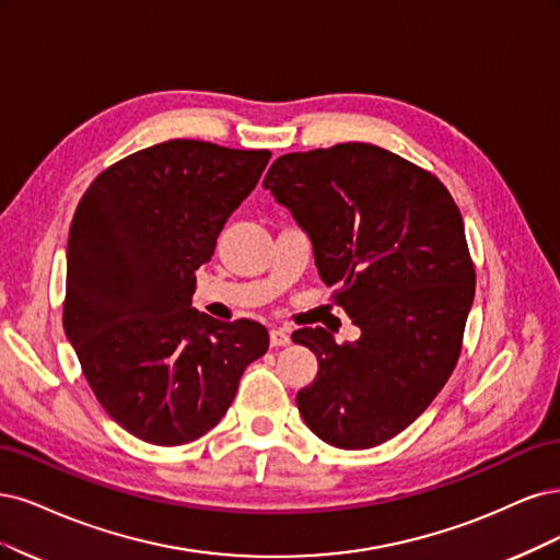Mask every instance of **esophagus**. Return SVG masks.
<instances>
[{
  "label": "esophagus",
  "instance_id": "1",
  "mask_svg": "<svg viewBox=\"0 0 560 560\" xmlns=\"http://www.w3.org/2000/svg\"><path fill=\"white\" fill-rule=\"evenodd\" d=\"M269 345H272V347L291 345V335H288V330H283V328H272V330H269Z\"/></svg>",
  "mask_w": 560,
  "mask_h": 560
}]
</instances>
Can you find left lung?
Here are the masks:
<instances>
[{
	"mask_svg": "<svg viewBox=\"0 0 560 560\" xmlns=\"http://www.w3.org/2000/svg\"><path fill=\"white\" fill-rule=\"evenodd\" d=\"M262 186L310 234L320 281L360 328L345 345L293 332L318 358L295 398L302 419L339 448L384 444L458 363L477 281L463 215L435 174L363 141L281 155Z\"/></svg>",
	"mask_w": 560,
	"mask_h": 560,
	"instance_id": "1",
	"label": "left lung"
}]
</instances>
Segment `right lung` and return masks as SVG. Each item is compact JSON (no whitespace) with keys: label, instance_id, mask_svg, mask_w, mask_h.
<instances>
[{"label":"right lung","instance_id":"right-lung-1","mask_svg":"<svg viewBox=\"0 0 560 560\" xmlns=\"http://www.w3.org/2000/svg\"><path fill=\"white\" fill-rule=\"evenodd\" d=\"M269 158L162 141L106 167L74 211L65 332L97 402L143 442L202 438L269 347L260 323H223L190 306L195 272Z\"/></svg>","mask_w":560,"mask_h":560}]
</instances>
